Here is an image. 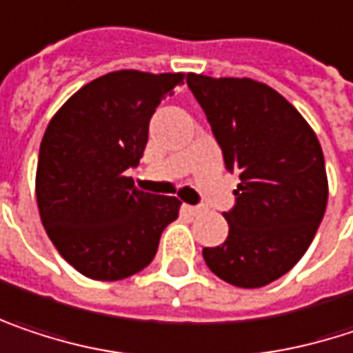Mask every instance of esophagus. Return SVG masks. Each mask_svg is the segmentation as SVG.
Listing matches in <instances>:
<instances>
[{
  "mask_svg": "<svg viewBox=\"0 0 353 353\" xmlns=\"http://www.w3.org/2000/svg\"><path fill=\"white\" fill-rule=\"evenodd\" d=\"M183 212L185 214H190V216H198V214H202V208H198V206H183Z\"/></svg>",
  "mask_w": 353,
  "mask_h": 353,
  "instance_id": "34e87169",
  "label": "esophagus"
}]
</instances>
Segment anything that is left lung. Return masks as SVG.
Returning <instances> with one entry per match:
<instances>
[{"label": "left lung", "instance_id": "obj_1", "mask_svg": "<svg viewBox=\"0 0 353 353\" xmlns=\"http://www.w3.org/2000/svg\"><path fill=\"white\" fill-rule=\"evenodd\" d=\"M226 170L239 174L236 206L224 212L228 239L204 248L222 281L265 287L309 248L327 206V174L315 131L285 97L252 79L188 74Z\"/></svg>", "mask_w": 353, "mask_h": 353}]
</instances>
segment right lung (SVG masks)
<instances>
[{"instance_id":"right-lung-1","label":"right lung","mask_w":353,"mask_h":353,"mask_svg":"<svg viewBox=\"0 0 353 353\" xmlns=\"http://www.w3.org/2000/svg\"><path fill=\"white\" fill-rule=\"evenodd\" d=\"M185 79L114 70L77 90L40 145L36 200L60 256L94 281H119L153 261L181 202L135 188L125 170L143 157L149 119Z\"/></svg>"}]
</instances>
